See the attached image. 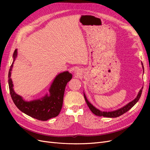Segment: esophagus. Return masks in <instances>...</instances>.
Segmentation results:
<instances>
[{
	"label": "esophagus",
	"instance_id": "1",
	"mask_svg": "<svg viewBox=\"0 0 150 150\" xmlns=\"http://www.w3.org/2000/svg\"><path fill=\"white\" fill-rule=\"evenodd\" d=\"M76 72H77V74H79V70H77V71H76Z\"/></svg>",
	"mask_w": 150,
	"mask_h": 150
}]
</instances>
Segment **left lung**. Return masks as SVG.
<instances>
[{
  "label": "left lung",
  "instance_id": "left-lung-1",
  "mask_svg": "<svg viewBox=\"0 0 150 150\" xmlns=\"http://www.w3.org/2000/svg\"><path fill=\"white\" fill-rule=\"evenodd\" d=\"M143 65V64H142ZM143 72H144V67L143 66ZM143 87L140 89V91H139L137 98H136L133 101H131L130 103H129L128 104H126V106H125L124 107H122L119 110H115V111H101L100 110H99L98 109L96 108L94 106H93L91 104L88 100L86 98V96L85 94H84V99H85V101L87 103L88 106L89 107V108L90 109V110L92 111V112L93 114H94L96 116H104V117H118L122 115H123L124 113L128 111H129L130 109L133 107L134 106V104L137 103L139 99L141 97V95H142V89H143Z\"/></svg>",
  "mask_w": 150,
  "mask_h": 150
}]
</instances>
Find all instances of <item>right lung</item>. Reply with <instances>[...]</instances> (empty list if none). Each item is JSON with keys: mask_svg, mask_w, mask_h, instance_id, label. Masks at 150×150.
Wrapping results in <instances>:
<instances>
[{"mask_svg": "<svg viewBox=\"0 0 150 150\" xmlns=\"http://www.w3.org/2000/svg\"><path fill=\"white\" fill-rule=\"evenodd\" d=\"M17 49H16L13 54V61L8 76L10 94L15 105L27 115L38 120L47 121L52 117H56L61 110L66 86L71 79L72 74L68 71L59 74L54 79L49 89V96L46 94L41 99L29 102L25 101L14 92L11 78L12 68L17 57Z\"/></svg>", "mask_w": 150, "mask_h": 150, "instance_id": "add662e5", "label": "right lung"}]
</instances>
